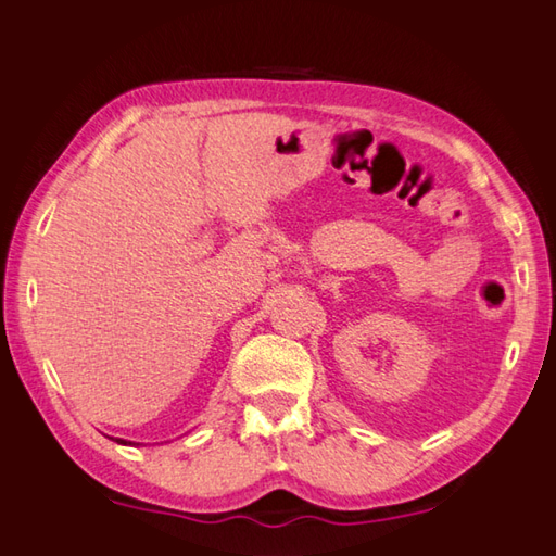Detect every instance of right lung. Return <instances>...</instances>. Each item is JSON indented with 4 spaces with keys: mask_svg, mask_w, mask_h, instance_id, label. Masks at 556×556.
Listing matches in <instances>:
<instances>
[{
    "mask_svg": "<svg viewBox=\"0 0 556 556\" xmlns=\"http://www.w3.org/2000/svg\"><path fill=\"white\" fill-rule=\"evenodd\" d=\"M116 442H124V445H126V440H116Z\"/></svg>",
    "mask_w": 556,
    "mask_h": 556,
    "instance_id": "add662e5",
    "label": "right lung"
}]
</instances>
